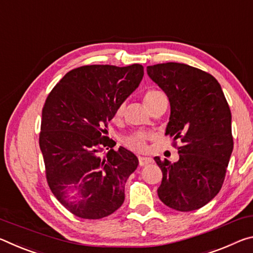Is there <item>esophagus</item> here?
Segmentation results:
<instances>
[{"label":"esophagus","mask_w":253,"mask_h":253,"mask_svg":"<svg viewBox=\"0 0 253 253\" xmlns=\"http://www.w3.org/2000/svg\"><path fill=\"white\" fill-rule=\"evenodd\" d=\"M151 158H149V157H139V165L140 166H146V165H149L152 163Z\"/></svg>","instance_id":"obj_1"}]
</instances>
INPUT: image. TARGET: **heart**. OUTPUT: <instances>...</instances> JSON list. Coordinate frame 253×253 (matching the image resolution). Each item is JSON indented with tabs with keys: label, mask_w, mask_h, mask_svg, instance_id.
Wrapping results in <instances>:
<instances>
[{
	"label": "heart",
	"mask_w": 253,
	"mask_h": 253,
	"mask_svg": "<svg viewBox=\"0 0 253 253\" xmlns=\"http://www.w3.org/2000/svg\"><path fill=\"white\" fill-rule=\"evenodd\" d=\"M160 96H164L163 92H160L158 89H149L148 92L144 94V97H143L147 107ZM123 111H124V106L120 105L117 109V111H115V118L121 117ZM148 140H149V136L146 134H133L129 136V138H126L124 143H126V146L129 147L130 149H133V150L142 152V151H146Z\"/></svg>",
	"instance_id": "b5f03b06"
}]
</instances>
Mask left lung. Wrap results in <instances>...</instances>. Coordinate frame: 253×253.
I'll list each match as a JSON object with an SVG mask.
<instances>
[{"mask_svg": "<svg viewBox=\"0 0 253 253\" xmlns=\"http://www.w3.org/2000/svg\"><path fill=\"white\" fill-rule=\"evenodd\" d=\"M147 73L170 103L166 134L181 141L176 163L155 157L163 171L158 196L172 210H198L224 181L233 150L229 104L218 82L198 68L166 63L148 66Z\"/></svg>", "mask_w": 253, "mask_h": 253, "instance_id": "obj_1", "label": "left lung"}]
</instances>
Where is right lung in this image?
I'll use <instances>...</instances> for the list:
<instances>
[{"label":"right lung","instance_id":"1","mask_svg":"<svg viewBox=\"0 0 253 253\" xmlns=\"http://www.w3.org/2000/svg\"><path fill=\"white\" fill-rule=\"evenodd\" d=\"M142 77L139 64L82 66L45 99L39 135L45 177L57 200L78 217L98 220L123 204L124 186L139 160L126 148L114 150L106 127ZM104 147L109 151L102 157Z\"/></svg>","mask_w":253,"mask_h":253}]
</instances>
